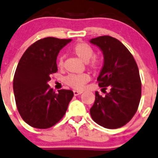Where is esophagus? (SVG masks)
<instances>
[{
  "label": "esophagus",
  "mask_w": 158,
  "mask_h": 158,
  "mask_svg": "<svg viewBox=\"0 0 158 158\" xmlns=\"http://www.w3.org/2000/svg\"><path fill=\"white\" fill-rule=\"evenodd\" d=\"M82 93V91H76V90H74L73 91V94H74L75 96L77 95H79V94H81Z\"/></svg>",
  "instance_id": "34e87169"
}]
</instances>
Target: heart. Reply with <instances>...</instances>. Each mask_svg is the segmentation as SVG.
<instances>
[{
  "label": "heart",
  "instance_id": "obj_1",
  "mask_svg": "<svg viewBox=\"0 0 158 158\" xmlns=\"http://www.w3.org/2000/svg\"><path fill=\"white\" fill-rule=\"evenodd\" d=\"M72 52L76 55L81 60L85 63H88L94 55V50L87 43H80L75 45L72 49ZM57 65L60 68L64 67V57L60 56L57 60ZM91 69L97 70L102 67V61L97 58H94L90 64ZM89 81V76L86 73L81 74H69L64 78V82L68 86L74 89H81L87 82Z\"/></svg>",
  "mask_w": 158,
  "mask_h": 158
}]
</instances>
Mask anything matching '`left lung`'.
Listing matches in <instances>:
<instances>
[{
    "label": "left lung",
    "mask_w": 158,
    "mask_h": 158,
    "mask_svg": "<svg viewBox=\"0 0 158 158\" xmlns=\"http://www.w3.org/2000/svg\"><path fill=\"white\" fill-rule=\"evenodd\" d=\"M90 43L102 52L104 63L97 81L102 90L110 88L105 97L95 91L90 109L92 119L107 129H117L130 121L141 97V81L137 64L123 43L109 35L91 39Z\"/></svg>",
    "instance_id": "1"
}]
</instances>
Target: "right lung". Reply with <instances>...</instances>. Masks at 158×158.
<instances>
[{
  "label": "right lung",
  "instance_id": "right-lung-1",
  "mask_svg": "<svg viewBox=\"0 0 158 158\" xmlns=\"http://www.w3.org/2000/svg\"><path fill=\"white\" fill-rule=\"evenodd\" d=\"M71 40L47 37L26 49L19 60L13 81L15 102L22 119L34 128L47 129L66 113L73 96L70 90L55 93L48 82L57 72L56 58Z\"/></svg>",
  "mask_w": 158,
  "mask_h": 158
}]
</instances>
